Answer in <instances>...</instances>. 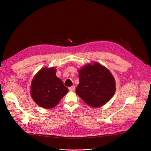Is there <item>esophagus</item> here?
Masks as SVG:
<instances>
[{"instance_id":"1","label":"esophagus","mask_w":151,"mask_h":151,"mask_svg":"<svg viewBox=\"0 0 151 151\" xmlns=\"http://www.w3.org/2000/svg\"><path fill=\"white\" fill-rule=\"evenodd\" d=\"M69 90L71 91H73L75 90V86H71V87H69Z\"/></svg>"}]
</instances>
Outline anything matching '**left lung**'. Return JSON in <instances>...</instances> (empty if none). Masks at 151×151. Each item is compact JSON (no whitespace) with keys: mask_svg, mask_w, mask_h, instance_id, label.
I'll list each match as a JSON object with an SVG mask.
<instances>
[{"mask_svg":"<svg viewBox=\"0 0 151 151\" xmlns=\"http://www.w3.org/2000/svg\"><path fill=\"white\" fill-rule=\"evenodd\" d=\"M78 73L80 83L76 93L88 106L101 107L114 96V78L103 65L94 61L83 66Z\"/></svg>","mask_w":151,"mask_h":151,"instance_id":"obj_1","label":"left lung"}]
</instances>
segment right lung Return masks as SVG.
<instances>
[{"label":"right lung","mask_w":151,"mask_h":151,"mask_svg":"<svg viewBox=\"0 0 151 151\" xmlns=\"http://www.w3.org/2000/svg\"><path fill=\"white\" fill-rule=\"evenodd\" d=\"M55 67H44L39 70L31 83L30 95L40 107L51 109L57 106L68 89L56 76Z\"/></svg>","instance_id":"1"}]
</instances>
